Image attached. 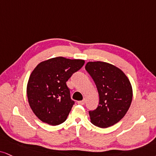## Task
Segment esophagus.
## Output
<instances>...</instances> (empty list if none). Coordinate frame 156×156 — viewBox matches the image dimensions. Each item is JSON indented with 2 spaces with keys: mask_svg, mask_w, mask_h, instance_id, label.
Masks as SVG:
<instances>
[{
  "mask_svg": "<svg viewBox=\"0 0 156 156\" xmlns=\"http://www.w3.org/2000/svg\"><path fill=\"white\" fill-rule=\"evenodd\" d=\"M77 103H78V104H80V105H84V103H85V100L84 99V100H82V101H78Z\"/></svg>",
  "mask_w": 156,
  "mask_h": 156,
  "instance_id": "1",
  "label": "esophagus"
}]
</instances>
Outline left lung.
Instances as JSON below:
<instances>
[{"label":"left lung","mask_w":156,"mask_h":156,"mask_svg":"<svg viewBox=\"0 0 156 156\" xmlns=\"http://www.w3.org/2000/svg\"><path fill=\"white\" fill-rule=\"evenodd\" d=\"M96 84L99 105L90 111V122L101 128L113 126L125 116L132 101V87L118 67L103 61H90L85 66Z\"/></svg>","instance_id":"left-lung-1"}]
</instances>
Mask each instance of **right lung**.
Masks as SVG:
<instances>
[{
	"mask_svg": "<svg viewBox=\"0 0 156 156\" xmlns=\"http://www.w3.org/2000/svg\"><path fill=\"white\" fill-rule=\"evenodd\" d=\"M84 63L82 59L59 56L42 61L34 68L29 78L27 95L40 120L52 126L66 121L74 104L66 82Z\"/></svg>",
	"mask_w": 156,
	"mask_h": 156,
	"instance_id": "right-lung-1",
	"label": "right lung"
}]
</instances>
